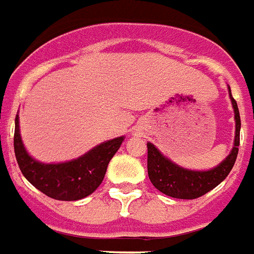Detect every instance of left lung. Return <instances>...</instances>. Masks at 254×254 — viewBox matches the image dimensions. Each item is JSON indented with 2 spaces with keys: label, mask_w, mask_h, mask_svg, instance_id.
Here are the masks:
<instances>
[{
  "label": "left lung",
  "mask_w": 254,
  "mask_h": 254,
  "mask_svg": "<svg viewBox=\"0 0 254 254\" xmlns=\"http://www.w3.org/2000/svg\"><path fill=\"white\" fill-rule=\"evenodd\" d=\"M229 94L232 99L236 118V137L234 146L230 155L221 164L210 171H190L174 164L167 157L156 149L155 145L148 142V176L152 185L163 194L178 199H196L208 191L215 189L223 179H226L232 171L238 155L240 145V129L241 118L236 99L233 98L232 90L229 87Z\"/></svg>",
  "instance_id": "left-lung-1"
}]
</instances>
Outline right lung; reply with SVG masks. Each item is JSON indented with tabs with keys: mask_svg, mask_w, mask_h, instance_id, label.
I'll list each match as a JSON object with an SVG mask.
<instances>
[{
	"mask_svg": "<svg viewBox=\"0 0 254 254\" xmlns=\"http://www.w3.org/2000/svg\"><path fill=\"white\" fill-rule=\"evenodd\" d=\"M14 124V155L22 175L43 194L58 200H78L93 194L102 183L109 161L124 141V137H117L95 146L76 160L43 164L33 160L22 145L18 116Z\"/></svg>",
	"mask_w": 254,
	"mask_h": 254,
	"instance_id": "obj_1",
	"label": "right lung"
}]
</instances>
